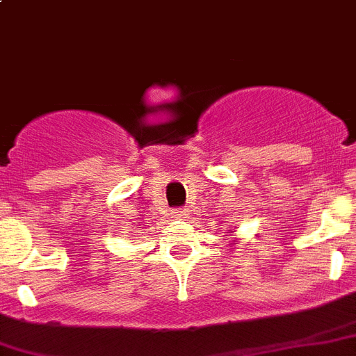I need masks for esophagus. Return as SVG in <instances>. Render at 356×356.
I'll return each instance as SVG.
<instances>
[{
  "label": "esophagus",
  "instance_id": "34e87169",
  "mask_svg": "<svg viewBox=\"0 0 356 356\" xmlns=\"http://www.w3.org/2000/svg\"><path fill=\"white\" fill-rule=\"evenodd\" d=\"M175 217H177V218H186V211L184 210H177V211H175Z\"/></svg>",
  "mask_w": 356,
  "mask_h": 356
}]
</instances>
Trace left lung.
<instances>
[{
  "label": "left lung",
  "instance_id": "8db88e82",
  "mask_svg": "<svg viewBox=\"0 0 356 356\" xmlns=\"http://www.w3.org/2000/svg\"><path fill=\"white\" fill-rule=\"evenodd\" d=\"M231 232H232V231H231Z\"/></svg>",
  "mask_w": 356,
  "mask_h": 356
}]
</instances>
